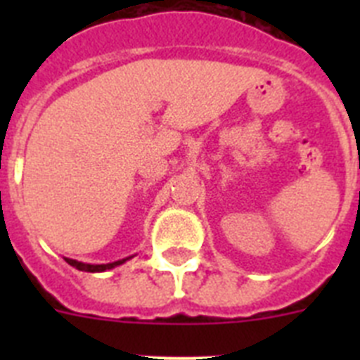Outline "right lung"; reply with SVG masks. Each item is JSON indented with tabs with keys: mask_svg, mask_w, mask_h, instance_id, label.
I'll return each mask as SVG.
<instances>
[{
	"mask_svg": "<svg viewBox=\"0 0 360 360\" xmlns=\"http://www.w3.org/2000/svg\"><path fill=\"white\" fill-rule=\"evenodd\" d=\"M133 257V256H129ZM129 257H124V259H119V262H113V263H106V265H90V263H82L77 262V259H70V257H65L66 263L72 266H75L77 270H84V272H104V270H110V269H115V266L122 265L129 259Z\"/></svg>",
	"mask_w": 360,
	"mask_h": 360,
	"instance_id": "1",
	"label": "right lung"
}]
</instances>
